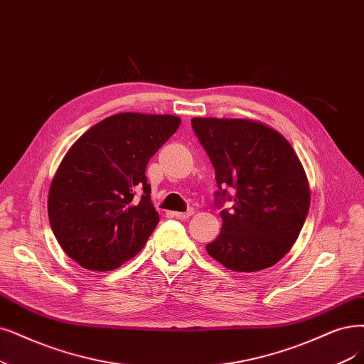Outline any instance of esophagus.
<instances>
[{
  "label": "esophagus",
  "instance_id": "34e87169",
  "mask_svg": "<svg viewBox=\"0 0 364 364\" xmlns=\"http://www.w3.org/2000/svg\"><path fill=\"white\" fill-rule=\"evenodd\" d=\"M193 210H187V211H177V213H173V216L177 218V219H189L191 216H193Z\"/></svg>",
  "mask_w": 364,
  "mask_h": 364
}]
</instances>
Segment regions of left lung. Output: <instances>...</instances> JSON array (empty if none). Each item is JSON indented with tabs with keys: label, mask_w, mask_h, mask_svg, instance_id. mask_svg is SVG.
Instances as JSON below:
<instances>
[{
	"label": "left lung",
	"mask_w": 364,
	"mask_h": 364,
	"mask_svg": "<svg viewBox=\"0 0 364 364\" xmlns=\"http://www.w3.org/2000/svg\"><path fill=\"white\" fill-rule=\"evenodd\" d=\"M198 141L216 171L222 231L207 245L211 258L232 272H259L291 250L311 207L299 156L267 124L241 118H192ZM236 191L234 197L225 192Z\"/></svg>",
	"instance_id": "8db88e82"
}]
</instances>
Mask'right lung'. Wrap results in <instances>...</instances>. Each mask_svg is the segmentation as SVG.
<instances>
[{
	"mask_svg": "<svg viewBox=\"0 0 364 364\" xmlns=\"http://www.w3.org/2000/svg\"><path fill=\"white\" fill-rule=\"evenodd\" d=\"M180 123L173 115L115 114L70 146L48 198L49 223L67 257L109 272L145 246L159 223L145 168Z\"/></svg>",
	"mask_w": 364,
	"mask_h": 364,
	"instance_id": "add662e5",
	"label": "right lung"
}]
</instances>
